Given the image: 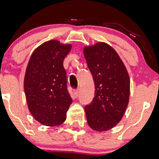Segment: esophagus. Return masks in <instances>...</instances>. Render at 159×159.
<instances>
[{
    "label": "esophagus",
    "mask_w": 159,
    "mask_h": 159,
    "mask_svg": "<svg viewBox=\"0 0 159 159\" xmlns=\"http://www.w3.org/2000/svg\"><path fill=\"white\" fill-rule=\"evenodd\" d=\"M74 94L76 97H77V96H78V94H79V90H78V89H76V90H74Z\"/></svg>",
    "instance_id": "esophagus-1"
}]
</instances>
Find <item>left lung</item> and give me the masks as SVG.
Wrapping results in <instances>:
<instances>
[{
    "mask_svg": "<svg viewBox=\"0 0 159 159\" xmlns=\"http://www.w3.org/2000/svg\"><path fill=\"white\" fill-rule=\"evenodd\" d=\"M95 83L93 102L85 107L89 127L97 132L112 129L125 113L130 96L128 70L117 52L105 42L83 48Z\"/></svg>",
    "mask_w": 159,
    "mask_h": 159,
    "instance_id": "1",
    "label": "left lung"
}]
</instances>
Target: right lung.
Masks as SVG:
<instances>
[{
  "label": "right lung",
  "mask_w": 159,
  "mask_h": 159,
  "mask_svg": "<svg viewBox=\"0 0 159 159\" xmlns=\"http://www.w3.org/2000/svg\"><path fill=\"white\" fill-rule=\"evenodd\" d=\"M71 44L50 40L31 54L24 77V91L31 114L43 125H61L72 102L66 87L63 60Z\"/></svg>",
  "instance_id": "right-lung-1"
}]
</instances>
